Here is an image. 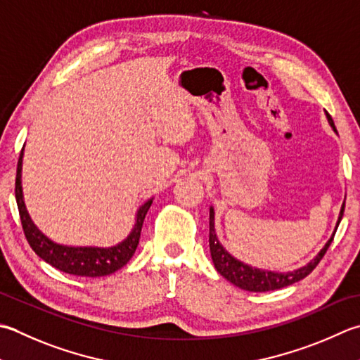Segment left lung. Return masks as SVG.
<instances>
[{"mask_svg":"<svg viewBox=\"0 0 360 360\" xmlns=\"http://www.w3.org/2000/svg\"><path fill=\"white\" fill-rule=\"evenodd\" d=\"M326 118L330 128H333V131L337 134L333 118H330V115L328 114H326ZM343 210H345V201L340 207V214H339V218H337L333 236H330L329 240L325 243V246H323L319 255H316L311 262H307L306 265H302L300 269L292 270V271H273V270L257 269V266L245 264L223 248V245L220 243V240H218L217 232H215V210L212 206H210L209 207V246H210L212 262L215 265L217 271L220 273L224 279H228L229 283H232L238 288H242V290L270 292V290H278V288H283L287 285H292L295 283H298V281L304 279L309 273H312V270L319 265L323 256L326 255L329 245L334 238L335 231L340 224Z\"/></svg>","mask_w":360,"mask_h":360,"instance_id":"1","label":"left lung"}]
</instances>
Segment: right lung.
Listing matches in <instances>:
<instances>
[{"label":"right lung","mask_w":360,"mask_h":360,"mask_svg":"<svg viewBox=\"0 0 360 360\" xmlns=\"http://www.w3.org/2000/svg\"><path fill=\"white\" fill-rule=\"evenodd\" d=\"M23 150L20 153L18 165H17V179H15V200L18 206V212L21 218V226H23L27 243L35 251L40 259L46 264L53 265L63 273L75 274V276H87V278H100L115 273L129 262L134 256L140 240V232H142L145 215L148 209L151 207L153 200H146L142 206L137 209L136 223L128 234V237L114 246H70L56 243L51 238L41 232L32 218L27 212L23 186H21V170H23Z\"/></svg>","instance_id":"right-lung-1"}]
</instances>
